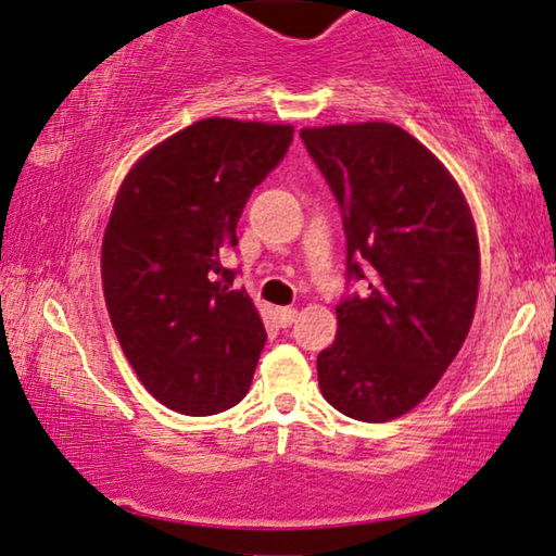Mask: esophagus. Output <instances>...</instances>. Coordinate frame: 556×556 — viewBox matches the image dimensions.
<instances>
[{
    "mask_svg": "<svg viewBox=\"0 0 556 556\" xmlns=\"http://www.w3.org/2000/svg\"><path fill=\"white\" fill-rule=\"evenodd\" d=\"M275 315H277L279 327H292V323L296 319V309L294 307H279Z\"/></svg>",
    "mask_w": 556,
    "mask_h": 556,
    "instance_id": "obj_1",
    "label": "esophagus"
}]
</instances>
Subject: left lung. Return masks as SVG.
Returning a JSON list of instances; mask_svg holds the SVG:
<instances>
[{"label":"left lung","mask_w":556,"mask_h":556,"mask_svg":"<svg viewBox=\"0 0 556 556\" xmlns=\"http://www.w3.org/2000/svg\"><path fill=\"white\" fill-rule=\"evenodd\" d=\"M304 148L342 211L348 281L338 338L317 355L325 401L386 424L448 370L479 296V239L443 163L393 123L304 128Z\"/></svg>","instance_id":"left-lung-1"}]
</instances>
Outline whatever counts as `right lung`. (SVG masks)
Returning a JSON list of instances; mask_svg holds the SVG:
<instances>
[{
  "label": "right lung",
  "mask_w": 556,
  "mask_h": 556,
  "mask_svg": "<svg viewBox=\"0 0 556 556\" xmlns=\"http://www.w3.org/2000/svg\"><path fill=\"white\" fill-rule=\"evenodd\" d=\"M292 136V125L199 121L148 151L115 197L105 304L132 370L170 410L214 416L252 386L267 330L224 260Z\"/></svg>",
  "instance_id": "1"
}]
</instances>
